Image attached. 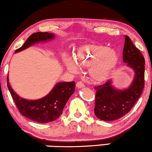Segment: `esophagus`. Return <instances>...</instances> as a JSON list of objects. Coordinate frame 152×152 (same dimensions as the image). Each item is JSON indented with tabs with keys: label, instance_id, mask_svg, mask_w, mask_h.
Here are the masks:
<instances>
[{
	"label": "esophagus",
	"instance_id": "1",
	"mask_svg": "<svg viewBox=\"0 0 152 152\" xmlns=\"http://www.w3.org/2000/svg\"><path fill=\"white\" fill-rule=\"evenodd\" d=\"M76 87H77L78 89L83 88V87H85V85H84V83H83V82L78 81L77 83V84H76Z\"/></svg>",
	"mask_w": 152,
	"mask_h": 152
}]
</instances>
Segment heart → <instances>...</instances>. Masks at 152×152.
<instances>
[{"label":"heart","mask_w":152,"mask_h":152,"mask_svg":"<svg viewBox=\"0 0 152 152\" xmlns=\"http://www.w3.org/2000/svg\"><path fill=\"white\" fill-rule=\"evenodd\" d=\"M64 65L68 70L76 72L77 65L89 67L90 78L95 83L106 81L114 72L119 62L117 50L107 46L97 44H86L80 46L74 55V60L63 58Z\"/></svg>","instance_id":"heart-1"}]
</instances>
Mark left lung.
<instances>
[{
	"mask_svg": "<svg viewBox=\"0 0 152 152\" xmlns=\"http://www.w3.org/2000/svg\"><path fill=\"white\" fill-rule=\"evenodd\" d=\"M124 37L123 62L133 69L134 77L129 87L124 90L116 89L112 80L94 88V114L103 121H114L126 115L140 97L144 87V58L129 37Z\"/></svg>",
	"mask_w": 152,
	"mask_h": 152,
	"instance_id": "1",
	"label": "left lung"
}]
</instances>
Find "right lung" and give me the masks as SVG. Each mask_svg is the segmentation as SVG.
<instances>
[{
  "instance_id": "1",
  "label": "right lung",
  "mask_w": 152,
  "mask_h": 152,
  "mask_svg": "<svg viewBox=\"0 0 152 152\" xmlns=\"http://www.w3.org/2000/svg\"><path fill=\"white\" fill-rule=\"evenodd\" d=\"M54 37L53 33H35L27 39L22 47L16 50L15 53L22 51L35 43L51 40ZM7 86L21 115L35 122L48 123L56 120L62 114L67 100L74 93L75 82L58 83L45 97L35 100L23 99L16 94L10 85L8 76L7 77Z\"/></svg>"
}]
</instances>
